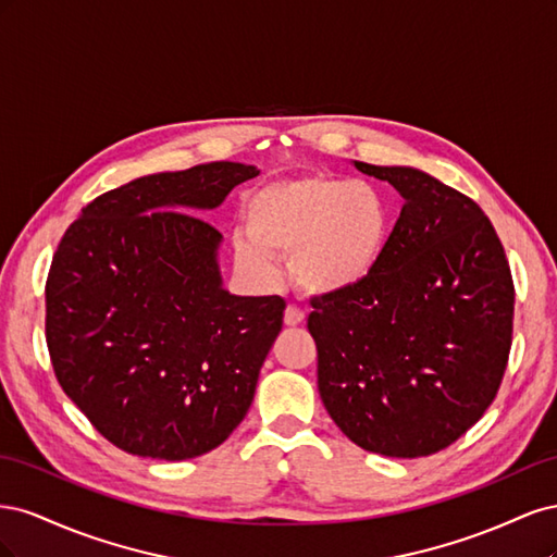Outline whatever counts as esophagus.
I'll return each mask as SVG.
<instances>
[{
	"label": "esophagus",
	"mask_w": 557,
	"mask_h": 557,
	"mask_svg": "<svg viewBox=\"0 0 557 557\" xmlns=\"http://www.w3.org/2000/svg\"><path fill=\"white\" fill-rule=\"evenodd\" d=\"M283 323L288 325V327H297V325L305 323V313H301L295 307H288V309H285V313H283Z\"/></svg>",
	"instance_id": "esophagus-1"
}]
</instances>
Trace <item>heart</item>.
Returning a JSON list of instances; mask_svg holds the SVG:
<instances>
[{
  "instance_id": "b5f03b06",
  "label": "heart",
  "mask_w": 557,
  "mask_h": 557,
  "mask_svg": "<svg viewBox=\"0 0 557 557\" xmlns=\"http://www.w3.org/2000/svg\"><path fill=\"white\" fill-rule=\"evenodd\" d=\"M246 234L232 237L234 260L262 283L278 278L290 256V278L313 299L360 290L385 258L393 211L385 195L364 181L327 174L281 178L244 199Z\"/></svg>"
}]
</instances>
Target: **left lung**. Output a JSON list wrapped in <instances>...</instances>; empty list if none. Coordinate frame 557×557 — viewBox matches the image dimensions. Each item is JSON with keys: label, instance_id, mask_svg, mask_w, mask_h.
I'll return each instance as SVG.
<instances>
[{"label": "left lung", "instance_id": "left-lung-1", "mask_svg": "<svg viewBox=\"0 0 557 557\" xmlns=\"http://www.w3.org/2000/svg\"><path fill=\"white\" fill-rule=\"evenodd\" d=\"M356 170L391 183L404 207L369 283L315 299L318 393L352 444L423 458L460 440L499 391L511 269L476 201L413 166Z\"/></svg>", "mask_w": 557, "mask_h": 557}]
</instances>
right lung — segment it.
I'll return each mask as SVG.
<instances>
[{
    "instance_id": "add662e5",
    "label": "right lung",
    "mask_w": 557,
    "mask_h": 557,
    "mask_svg": "<svg viewBox=\"0 0 557 557\" xmlns=\"http://www.w3.org/2000/svg\"><path fill=\"white\" fill-rule=\"evenodd\" d=\"M260 174L242 162L134 178L70 225L46 281L55 376L95 430L139 458L190 460L250 409L285 301L223 288V234L199 211Z\"/></svg>"
}]
</instances>
